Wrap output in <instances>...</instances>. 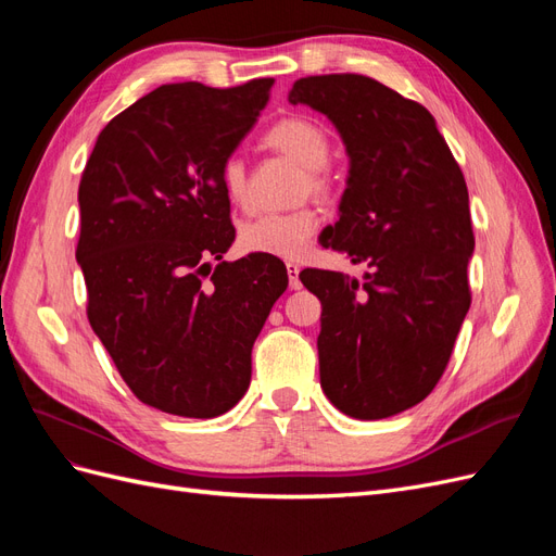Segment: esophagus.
<instances>
[{"instance_id": "esophagus-1", "label": "esophagus", "mask_w": 556, "mask_h": 556, "mask_svg": "<svg viewBox=\"0 0 556 556\" xmlns=\"http://www.w3.org/2000/svg\"><path fill=\"white\" fill-rule=\"evenodd\" d=\"M288 278H290V290H299V288H301L299 266H296V264H288Z\"/></svg>"}]
</instances>
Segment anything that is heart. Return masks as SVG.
Returning a JSON list of instances; mask_svg holds the SVG:
<instances>
[{"label":"heart","instance_id":"b5f03b06","mask_svg":"<svg viewBox=\"0 0 556 556\" xmlns=\"http://www.w3.org/2000/svg\"><path fill=\"white\" fill-rule=\"evenodd\" d=\"M264 143L306 172L301 192L311 194L317 201L333 199V178L325 169L331 160V141L317 123L299 115L282 117L264 134ZM220 180L233 204L243 206L248 201V166L243 157L229 155L223 162ZM317 229L319 215L313 208L264 213L241 227V245L248 252H260V255L299 260L308 250Z\"/></svg>","mask_w":556,"mask_h":556}]
</instances>
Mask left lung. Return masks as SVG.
I'll return each instance as SVG.
<instances>
[{
  "instance_id": "obj_1",
  "label": "left lung",
  "mask_w": 556,
  "mask_h": 556,
  "mask_svg": "<svg viewBox=\"0 0 556 556\" xmlns=\"http://www.w3.org/2000/svg\"><path fill=\"white\" fill-rule=\"evenodd\" d=\"M290 104L325 113L341 134L350 176L323 243L371 268L364 282L299 274L323 304L319 382L350 417H390L439 384L470 306L466 180L433 115L376 78H299Z\"/></svg>"
}]
</instances>
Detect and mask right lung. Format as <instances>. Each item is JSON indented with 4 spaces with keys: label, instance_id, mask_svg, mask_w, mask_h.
I'll return each mask as SVG.
<instances>
[{
    "label": "right lung",
    "instance_id": "1",
    "mask_svg": "<svg viewBox=\"0 0 556 556\" xmlns=\"http://www.w3.org/2000/svg\"><path fill=\"white\" fill-rule=\"evenodd\" d=\"M271 86H162L113 117L83 169L76 260L90 327L131 394L162 413L204 419L237 406L252 343L288 288L274 255L220 262L237 237L223 162Z\"/></svg>",
    "mask_w": 556,
    "mask_h": 556
}]
</instances>
